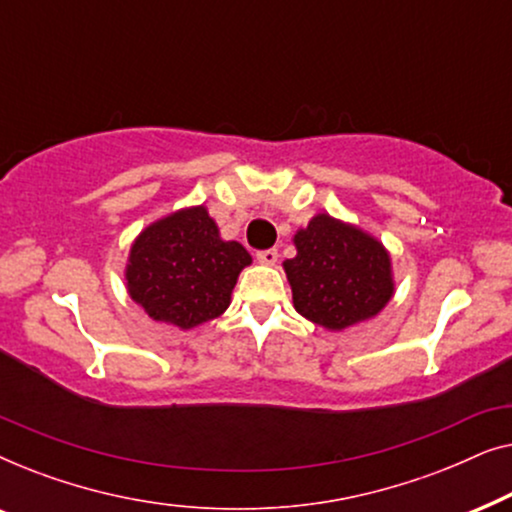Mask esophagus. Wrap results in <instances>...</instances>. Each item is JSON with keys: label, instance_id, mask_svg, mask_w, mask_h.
Here are the masks:
<instances>
[{"label": "esophagus", "instance_id": "1", "mask_svg": "<svg viewBox=\"0 0 512 512\" xmlns=\"http://www.w3.org/2000/svg\"><path fill=\"white\" fill-rule=\"evenodd\" d=\"M256 261L263 263V265H275L277 263V249H265V251H258L256 254Z\"/></svg>", "mask_w": 512, "mask_h": 512}]
</instances>
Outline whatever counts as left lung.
I'll return each mask as SVG.
<instances>
[{"instance_id": "8db88e82", "label": "left lung", "mask_w": 512, "mask_h": 512, "mask_svg": "<svg viewBox=\"0 0 512 512\" xmlns=\"http://www.w3.org/2000/svg\"><path fill=\"white\" fill-rule=\"evenodd\" d=\"M296 256L284 261L293 307L326 331L375 319L396 293L391 254L356 223L314 214L293 235Z\"/></svg>"}]
</instances>
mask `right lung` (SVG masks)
Here are the masks:
<instances>
[{"label":"right lung","instance_id":"add662e5","mask_svg":"<svg viewBox=\"0 0 512 512\" xmlns=\"http://www.w3.org/2000/svg\"><path fill=\"white\" fill-rule=\"evenodd\" d=\"M251 254L223 240L205 205L181 207L149 223L130 244L125 289L160 324L181 331L221 317Z\"/></svg>","mask_w":512,"mask_h":512}]
</instances>
